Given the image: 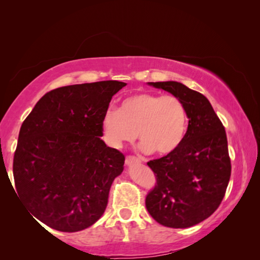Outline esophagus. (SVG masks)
Wrapping results in <instances>:
<instances>
[{"mask_svg":"<svg viewBox=\"0 0 260 260\" xmlns=\"http://www.w3.org/2000/svg\"><path fill=\"white\" fill-rule=\"evenodd\" d=\"M126 165L127 166H131V165H134V164H141V160L139 159V158H136L134 156H128L126 158Z\"/></svg>","mask_w":260,"mask_h":260,"instance_id":"esophagus-1","label":"esophagus"}]
</instances>
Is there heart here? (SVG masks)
<instances>
[{
    "label": "heart",
    "mask_w": 260,
    "mask_h": 260,
    "mask_svg": "<svg viewBox=\"0 0 260 260\" xmlns=\"http://www.w3.org/2000/svg\"><path fill=\"white\" fill-rule=\"evenodd\" d=\"M101 127L110 147L120 149L139 134L141 151L169 155L181 146L188 128V114L177 96L138 93L122 100L118 110H107Z\"/></svg>",
    "instance_id": "heart-1"
}]
</instances>
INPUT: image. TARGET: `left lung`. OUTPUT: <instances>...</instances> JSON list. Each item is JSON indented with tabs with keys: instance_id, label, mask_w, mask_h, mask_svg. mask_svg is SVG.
<instances>
[{
	"instance_id": "left-lung-1",
	"label": "left lung",
	"mask_w": 260,
	"mask_h": 260,
	"mask_svg": "<svg viewBox=\"0 0 260 260\" xmlns=\"http://www.w3.org/2000/svg\"><path fill=\"white\" fill-rule=\"evenodd\" d=\"M182 101L188 128L181 146L150 160L157 184L148 193V212L162 226L188 228L209 218L225 196L231 178L227 136L204 95L181 82H148Z\"/></svg>"
}]
</instances>
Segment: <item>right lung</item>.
I'll use <instances>...</instances> for the list:
<instances>
[{"label": "right lung", "instance_id": "obj_1", "mask_svg": "<svg viewBox=\"0 0 260 260\" xmlns=\"http://www.w3.org/2000/svg\"><path fill=\"white\" fill-rule=\"evenodd\" d=\"M126 85L108 80L56 88L21 125L14 157L17 193L28 213L52 230H86L107 209L125 157L101 139V121Z\"/></svg>", "mask_w": 260, "mask_h": 260}]
</instances>
